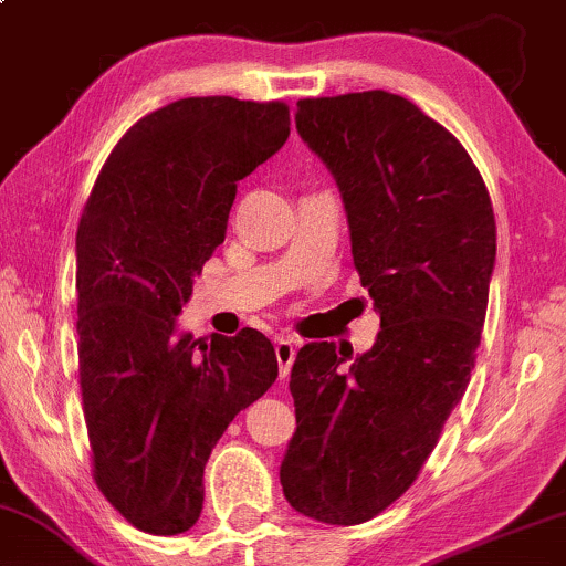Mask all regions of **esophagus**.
I'll use <instances>...</instances> for the list:
<instances>
[{"label": "esophagus", "instance_id": "34e87169", "mask_svg": "<svg viewBox=\"0 0 566 566\" xmlns=\"http://www.w3.org/2000/svg\"><path fill=\"white\" fill-rule=\"evenodd\" d=\"M275 357H277V367H281V378L285 380L291 373V365L296 359V340L294 338H277L275 340Z\"/></svg>", "mask_w": 566, "mask_h": 566}]
</instances>
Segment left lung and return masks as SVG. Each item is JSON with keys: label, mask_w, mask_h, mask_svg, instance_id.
I'll list each match as a JSON object with an SVG mask.
<instances>
[{"label": "left lung", "mask_w": 566, "mask_h": 566, "mask_svg": "<svg viewBox=\"0 0 566 566\" xmlns=\"http://www.w3.org/2000/svg\"><path fill=\"white\" fill-rule=\"evenodd\" d=\"M296 128L344 197L359 281L380 312L373 348L319 340L291 369L289 504L361 525L420 475L475 367L496 262V218L467 149L388 91L296 102Z\"/></svg>", "instance_id": "1"}]
</instances>
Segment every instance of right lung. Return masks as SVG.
I'll list each match as a JSON object with an SVG mask.
<instances>
[{
	"instance_id": "add662e5",
	"label": "right lung",
	"mask_w": 566,
	"mask_h": 566,
	"mask_svg": "<svg viewBox=\"0 0 566 566\" xmlns=\"http://www.w3.org/2000/svg\"><path fill=\"white\" fill-rule=\"evenodd\" d=\"M291 134L285 102L188 96L109 151L75 233L78 378L99 491L151 535L193 527L205 464L241 409L277 378L254 327L209 344L176 317L226 241L235 186Z\"/></svg>"
}]
</instances>
